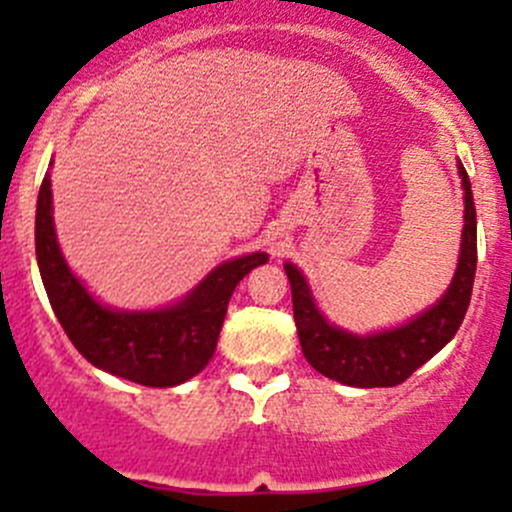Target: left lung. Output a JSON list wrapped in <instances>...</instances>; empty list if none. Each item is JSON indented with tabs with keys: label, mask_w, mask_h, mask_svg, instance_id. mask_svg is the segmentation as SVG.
I'll list each match as a JSON object with an SVG mask.
<instances>
[{
	"label": "left lung",
	"mask_w": 512,
	"mask_h": 512,
	"mask_svg": "<svg viewBox=\"0 0 512 512\" xmlns=\"http://www.w3.org/2000/svg\"><path fill=\"white\" fill-rule=\"evenodd\" d=\"M458 175L463 188V235L458 252L456 275L436 304L423 309L399 327L371 334H354L337 327L324 317L309 289L307 277L297 265L285 262L292 285V309L297 324L302 354L319 374L356 389L396 386L409 379L418 366L426 364L456 337L473 292L478 262L476 205H473L471 180L458 160Z\"/></svg>",
	"instance_id": "left-lung-1"
}]
</instances>
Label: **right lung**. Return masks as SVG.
<instances>
[{
	"mask_svg": "<svg viewBox=\"0 0 512 512\" xmlns=\"http://www.w3.org/2000/svg\"><path fill=\"white\" fill-rule=\"evenodd\" d=\"M34 235L41 282L71 344L96 369L156 389L183 384L208 366L232 292L247 272L270 260L265 252L232 257L168 307L116 309L98 302L61 252L49 173L36 200Z\"/></svg>",
	"mask_w": 512,
	"mask_h": 512,
	"instance_id": "add662e5",
	"label": "right lung"
}]
</instances>
